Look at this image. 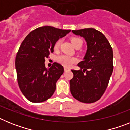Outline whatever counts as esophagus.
Segmentation results:
<instances>
[{
  "label": "esophagus",
  "instance_id": "obj_1",
  "mask_svg": "<svg viewBox=\"0 0 130 130\" xmlns=\"http://www.w3.org/2000/svg\"><path fill=\"white\" fill-rule=\"evenodd\" d=\"M68 70H70V69L68 68H64V71H65V72H67V71Z\"/></svg>",
  "mask_w": 130,
  "mask_h": 130
}]
</instances>
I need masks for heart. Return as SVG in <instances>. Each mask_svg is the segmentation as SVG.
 Here are the masks:
<instances>
[{"label": "heart", "instance_id": "obj_1", "mask_svg": "<svg viewBox=\"0 0 130 130\" xmlns=\"http://www.w3.org/2000/svg\"><path fill=\"white\" fill-rule=\"evenodd\" d=\"M60 42H61L60 40H57V42H55V45H54V49L55 50H57L59 48ZM71 42H72L73 46L75 47L79 43H82V40L79 38L73 37L71 39ZM57 60L58 63L61 64L65 67H70L73 63L76 62L77 58L75 57H72V56L68 55H61L57 57Z\"/></svg>", "mask_w": 130, "mask_h": 130}]
</instances>
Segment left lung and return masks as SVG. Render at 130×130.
<instances>
[{"instance_id": "1", "label": "left lung", "mask_w": 130, "mask_h": 130, "mask_svg": "<svg viewBox=\"0 0 130 130\" xmlns=\"http://www.w3.org/2000/svg\"><path fill=\"white\" fill-rule=\"evenodd\" d=\"M83 37L87 51L79 70H72L70 81L72 96L79 102L91 104L100 99L107 87L113 71V52L105 36L94 28L72 30Z\"/></svg>"}]
</instances>
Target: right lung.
<instances>
[{
	"mask_svg": "<svg viewBox=\"0 0 130 130\" xmlns=\"http://www.w3.org/2000/svg\"><path fill=\"white\" fill-rule=\"evenodd\" d=\"M70 31L42 26L30 32L21 44L15 58L17 79L21 91L30 102H45L55 92L64 67L54 62L46 68L45 58L53 52L55 42Z\"/></svg>",
	"mask_w": 130,
	"mask_h": 130,
	"instance_id": "obj_1",
	"label": "right lung"
}]
</instances>
